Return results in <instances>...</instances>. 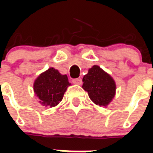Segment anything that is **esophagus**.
<instances>
[{"label":"esophagus","mask_w":153,"mask_h":153,"mask_svg":"<svg viewBox=\"0 0 153 153\" xmlns=\"http://www.w3.org/2000/svg\"><path fill=\"white\" fill-rule=\"evenodd\" d=\"M72 82H73V83H74V84L80 85V84L82 83V79H81L80 78H79V79H74L72 80Z\"/></svg>","instance_id":"34e87169"}]
</instances>
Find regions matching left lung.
<instances>
[{
  "mask_svg": "<svg viewBox=\"0 0 153 153\" xmlns=\"http://www.w3.org/2000/svg\"><path fill=\"white\" fill-rule=\"evenodd\" d=\"M83 88L97 105L107 106L115 96V81L97 65L88 70V73L83 76Z\"/></svg>",
  "mask_w": 153,
  "mask_h": 153,
  "instance_id": "8db88e82",
  "label": "left lung"
}]
</instances>
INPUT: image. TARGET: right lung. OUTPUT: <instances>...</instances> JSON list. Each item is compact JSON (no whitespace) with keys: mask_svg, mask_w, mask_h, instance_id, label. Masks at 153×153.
Masks as SVG:
<instances>
[{"mask_svg":"<svg viewBox=\"0 0 153 153\" xmlns=\"http://www.w3.org/2000/svg\"><path fill=\"white\" fill-rule=\"evenodd\" d=\"M70 85L66 74H61L56 69L50 68L35 80L33 89L42 106L52 107L62 100Z\"/></svg>","mask_w":153,"mask_h":153,"instance_id":"add662e5","label":"right lung"}]
</instances>
